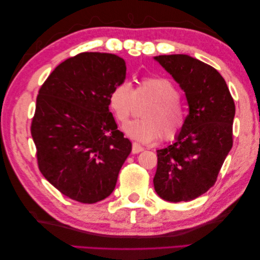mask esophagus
I'll list each match as a JSON object with an SVG mask.
<instances>
[{"label":"esophagus","mask_w":260,"mask_h":260,"mask_svg":"<svg viewBox=\"0 0 260 260\" xmlns=\"http://www.w3.org/2000/svg\"><path fill=\"white\" fill-rule=\"evenodd\" d=\"M143 150H144V147H143L142 145H140L139 143H133V145H132V153H133V154L140 153Z\"/></svg>","instance_id":"esophagus-1"}]
</instances>
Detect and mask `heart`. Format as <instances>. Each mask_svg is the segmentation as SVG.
Segmentation results:
<instances>
[{
  "label": "heart",
  "mask_w": 260,
  "mask_h": 260,
  "mask_svg": "<svg viewBox=\"0 0 260 260\" xmlns=\"http://www.w3.org/2000/svg\"><path fill=\"white\" fill-rule=\"evenodd\" d=\"M146 98L152 103L143 110L142 119L124 126L126 135L140 143H151L161 136L165 141L174 140L183 128L185 117L178 87L167 77H142L135 89L129 82L121 81L110 90L108 104L116 120L123 124L133 114L136 102Z\"/></svg>",
  "instance_id": "1"
}]
</instances>
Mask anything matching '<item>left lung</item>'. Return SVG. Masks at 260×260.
I'll use <instances>...</instances> for the list:
<instances>
[{"label":"left lung","mask_w":260,"mask_h":260,"mask_svg":"<svg viewBox=\"0 0 260 260\" xmlns=\"http://www.w3.org/2000/svg\"><path fill=\"white\" fill-rule=\"evenodd\" d=\"M155 60L184 90L189 115L176 142L157 150L154 189L170 202L191 201L214 185L233 147L235 102L211 66L186 54Z\"/></svg>","instance_id":"obj_1"}]
</instances>
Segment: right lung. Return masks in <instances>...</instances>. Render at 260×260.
<instances>
[{
	"mask_svg": "<svg viewBox=\"0 0 260 260\" xmlns=\"http://www.w3.org/2000/svg\"><path fill=\"white\" fill-rule=\"evenodd\" d=\"M125 76L123 58L81 52L60 63L39 90L31 123L38 167L75 201L106 199L132 151L108 108L110 90Z\"/></svg>",
	"mask_w": 260,
	"mask_h": 260,
	"instance_id": "add662e5",
	"label": "right lung"
}]
</instances>
